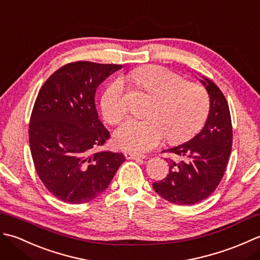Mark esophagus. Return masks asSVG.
<instances>
[{
    "mask_svg": "<svg viewBox=\"0 0 260 260\" xmlns=\"http://www.w3.org/2000/svg\"><path fill=\"white\" fill-rule=\"evenodd\" d=\"M124 156L126 159H139V158H145L146 156L142 153H138L135 151H125Z\"/></svg>",
    "mask_w": 260,
    "mask_h": 260,
    "instance_id": "obj_1",
    "label": "esophagus"
}]
</instances>
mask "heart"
Listing matches in <instances>:
<instances>
[{
    "label": "heart",
    "mask_w": 260,
    "mask_h": 260,
    "mask_svg": "<svg viewBox=\"0 0 260 260\" xmlns=\"http://www.w3.org/2000/svg\"><path fill=\"white\" fill-rule=\"evenodd\" d=\"M152 98L149 118L130 119L114 132L115 145L124 150L145 152L167 137L172 144L189 140L202 128L209 114L210 100L205 89L164 67L137 68L126 76ZM101 111L110 123H118L126 114L125 84L116 78L101 98Z\"/></svg>",
    "instance_id": "heart-1"
}]
</instances>
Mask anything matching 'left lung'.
I'll return each instance as SVG.
<instances>
[{"label": "left lung", "mask_w": 260, "mask_h": 260, "mask_svg": "<svg viewBox=\"0 0 260 260\" xmlns=\"http://www.w3.org/2000/svg\"><path fill=\"white\" fill-rule=\"evenodd\" d=\"M210 98V110L203 129L189 141L167 151L176 158L169 160V174L152 184L162 199L177 205H190L214 192L223 177L232 146L229 105L215 84L202 75Z\"/></svg>", "instance_id": "left-lung-1"}]
</instances>
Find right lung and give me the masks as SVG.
Instances as JSON below:
<instances>
[{
    "mask_svg": "<svg viewBox=\"0 0 260 260\" xmlns=\"http://www.w3.org/2000/svg\"><path fill=\"white\" fill-rule=\"evenodd\" d=\"M121 68L91 61L67 63L47 79L37 96L29 125L31 155L41 182L62 202L94 200L125 160L121 152L95 151L110 138L99 120L95 93Z\"/></svg>",
    "mask_w": 260,
    "mask_h": 260,
    "instance_id": "obj_1",
    "label": "right lung"
}]
</instances>
